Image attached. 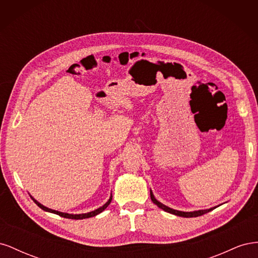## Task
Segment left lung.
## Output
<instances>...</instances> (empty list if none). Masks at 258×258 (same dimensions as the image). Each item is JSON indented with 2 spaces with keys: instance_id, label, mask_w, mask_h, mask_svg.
<instances>
[{
  "instance_id": "1",
  "label": "left lung",
  "mask_w": 258,
  "mask_h": 258,
  "mask_svg": "<svg viewBox=\"0 0 258 258\" xmlns=\"http://www.w3.org/2000/svg\"><path fill=\"white\" fill-rule=\"evenodd\" d=\"M151 199H152V201L154 202V204H155L156 206L159 207V208L162 209L163 211H166V212H169V213H171V214H174V215H177V216H182V217H197V216H201V215H204V214L210 212L211 210H213V209L199 210V211H194V212H182V211H176V210H173V209H171V208H169V207H167V206H165V205L160 204L159 201L156 200L155 197H154L153 192H152V190H151Z\"/></svg>"
}]
</instances>
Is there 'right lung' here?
<instances>
[{"label": "right lung", "instance_id": "1", "mask_svg": "<svg viewBox=\"0 0 258 258\" xmlns=\"http://www.w3.org/2000/svg\"><path fill=\"white\" fill-rule=\"evenodd\" d=\"M32 200L35 202V204L40 207L42 210H44V211H47V212H50V213H54V214H58L59 216H62V217H64V218H71V220H83V218H88V217H92V216H96V215H98L99 213H101L102 212V211H104L106 208H107V206L111 204V201H112V197L108 199V201L106 202V204L103 206V207H101V208H99V209H97V210H95V211H92V212H89V213H85V214H75V215H73V214H68V213H62V212H58V211H54V210H51V209H48V208H46V207H44L43 205H41L40 202H37L35 199H33L32 198Z\"/></svg>", "mask_w": 258, "mask_h": 258}]
</instances>
